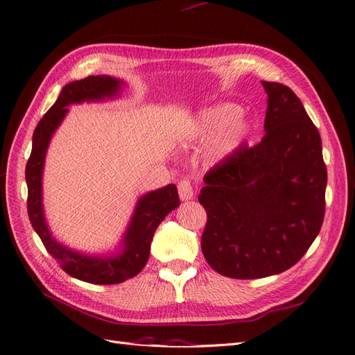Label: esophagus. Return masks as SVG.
Instances as JSON below:
<instances>
[{"mask_svg": "<svg viewBox=\"0 0 355 355\" xmlns=\"http://www.w3.org/2000/svg\"><path fill=\"white\" fill-rule=\"evenodd\" d=\"M178 191H179V197L182 201H187V200H192L194 198V189H192L191 182L188 179L180 180L178 184Z\"/></svg>", "mask_w": 355, "mask_h": 355, "instance_id": "1", "label": "esophagus"}]
</instances>
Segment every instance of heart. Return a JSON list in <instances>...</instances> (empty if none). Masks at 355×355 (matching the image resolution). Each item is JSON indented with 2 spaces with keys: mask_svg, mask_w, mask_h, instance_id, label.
Wrapping results in <instances>:
<instances>
[{
  "mask_svg": "<svg viewBox=\"0 0 355 355\" xmlns=\"http://www.w3.org/2000/svg\"><path fill=\"white\" fill-rule=\"evenodd\" d=\"M240 115L241 108L237 105L220 103L210 106L198 114L191 130L185 135V141L206 139L219 133L209 151L211 163H219L239 149L249 137L250 124L241 120Z\"/></svg>",
  "mask_w": 355,
  "mask_h": 355,
  "instance_id": "1",
  "label": "heart"
}]
</instances>
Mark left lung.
<instances>
[{
  "instance_id": "8db88e82",
  "label": "left lung",
  "mask_w": 355,
  "mask_h": 355,
  "mask_svg": "<svg viewBox=\"0 0 355 355\" xmlns=\"http://www.w3.org/2000/svg\"><path fill=\"white\" fill-rule=\"evenodd\" d=\"M262 85V141L211 167L198 196L207 211L202 254L214 271L240 280L292 268L324 219L327 168L317 127L292 89Z\"/></svg>"
}]
</instances>
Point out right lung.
<instances>
[{"instance_id":"1","label":"right lung","mask_w":355,"mask_h":355,"mask_svg":"<svg viewBox=\"0 0 355 355\" xmlns=\"http://www.w3.org/2000/svg\"><path fill=\"white\" fill-rule=\"evenodd\" d=\"M124 81L110 75H90L62 89L55 105L44 114L32 136V151L26 163L28 214L47 252L71 277L92 284H118L137 275L148 262L154 232L167 214L179 206L176 185L170 184L148 192L137 200L130 223L124 232L121 249L111 256H90L71 250L53 237L42 209V170L53 133L68 114V106L81 102L114 99Z\"/></svg>"}]
</instances>
